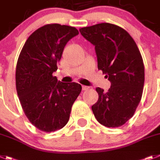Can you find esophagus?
I'll use <instances>...</instances> for the list:
<instances>
[{"label":"esophagus","mask_w":160,"mask_h":160,"mask_svg":"<svg viewBox=\"0 0 160 160\" xmlns=\"http://www.w3.org/2000/svg\"><path fill=\"white\" fill-rule=\"evenodd\" d=\"M82 88L83 91H87V90H89L90 87H87V86H82Z\"/></svg>","instance_id":"obj_1"}]
</instances>
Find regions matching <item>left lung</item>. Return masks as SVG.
I'll return each mask as SVG.
<instances>
[{
	"mask_svg": "<svg viewBox=\"0 0 160 160\" xmlns=\"http://www.w3.org/2000/svg\"><path fill=\"white\" fill-rule=\"evenodd\" d=\"M95 46L98 69L111 87H97V103L91 107L95 118L106 127H119L134 114L142 95L145 72L142 57L129 34L118 26L99 23L79 30Z\"/></svg>",
	"mask_w": 160,
	"mask_h": 160,
	"instance_id": "obj_1",
	"label": "left lung"
}]
</instances>
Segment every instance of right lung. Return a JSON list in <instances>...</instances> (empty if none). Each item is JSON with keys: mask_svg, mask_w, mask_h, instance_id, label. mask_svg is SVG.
<instances>
[{"mask_svg": "<svg viewBox=\"0 0 160 160\" xmlns=\"http://www.w3.org/2000/svg\"><path fill=\"white\" fill-rule=\"evenodd\" d=\"M78 35L75 27L48 24L29 36L16 67V89L30 122L44 132L62 129L82 91L78 83L53 77L67 42Z\"/></svg>", "mask_w": 160, "mask_h": 160, "instance_id": "right-lung-1", "label": "right lung"}]
</instances>
